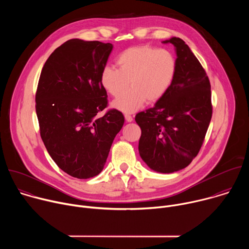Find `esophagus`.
<instances>
[{
    "instance_id": "esophagus-1",
    "label": "esophagus",
    "mask_w": 249,
    "mask_h": 249,
    "mask_svg": "<svg viewBox=\"0 0 249 249\" xmlns=\"http://www.w3.org/2000/svg\"><path fill=\"white\" fill-rule=\"evenodd\" d=\"M125 120L127 122H132L133 121V117L131 115H129V114H125Z\"/></svg>"
}]
</instances>
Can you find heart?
Returning a JSON list of instances; mask_svg holds the SVG:
<instances>
[{"instance_id": "1", "label": "heart", "mask_w": 249, "mask_h": 249, "mask_svg": "<svg viewBox=\"0 0 249 249\" xmlns=\"http://www.w3.org/2000/svg\"><path fill=\"white\" fill-rule=\"evenodd\" d=\"M118 69L105 66L100 73L101 87L112 96L119 95L128 85L131 89L112 102V107L132 113L144 103L160 100L171 87L177 70L174 55L165 49L134 46L116 58Z\"/></svg>"}]
</instances>
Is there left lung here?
<instances>
[{
    "instance_id": "8db88e82",
    "label": "left lung",
    "mask_w": 249,
    "mask_h": 249,
    "mask_svg": "<svg viewBox=\"0 0 249 249\" xmlns=\"http://www.w3.org/2000/svg\"><path fill=\"white\" fill-rule=\"evenodd\" d=\"M171 43L177 70L167 92L155 106L135 117L142 130L139 154L160 173H172L188 166L203 144L211 118V85L200 62L178 37Z\"/></svg>"
}]
</instances>
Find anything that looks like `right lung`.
Segmentation results:
<instances>
[{"label":"right lung","instance_id":"1","mask_svg":"<svg viewBox=\"0 0 249 249\" xmlns=\"http://www.w3.org/2000/svg\"><path fill=\"white\" fill-rule=\"evenodd\" d=\"M113 49L111 43L70 39L45 62L35 96L40 136L56 164L69 175L87 179L99 174L123 114L107 106L100 85L101 70Z\"/></svg>","mask_w":249,"mask_h":249}]
</instances>
